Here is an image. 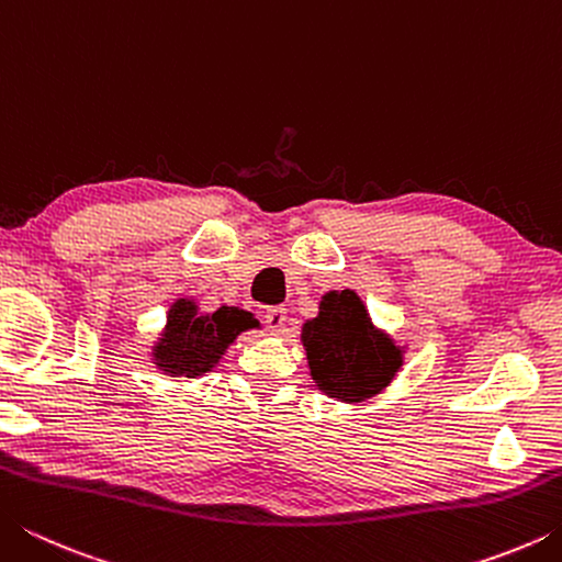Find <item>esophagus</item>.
Returning a JSON list of instances; mask_svg holds the SVG:
<instances>
[{
	"label": "esophagus",
	"instance_id": "obj_1",
	"mask_svg": "<svg viewBox=\"0 0 562 562\" xmlns=\"http://www.w3.org/2000/svg\"><path fill=\"white\" fill-rule=\"evenodd\" d=\"M284 322H288V310L284 307H270L265 312V325H268L270 331H280L284 327Z\"/></svg>",
	"mask_w": 562,
	"mask_h": 562
}]
</instances>
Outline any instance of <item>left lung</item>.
I'll use <instances>...</instances> for the list:
<instances>
[{
    "label": "left lung",
    "instance_id": "obj_1",
    "mask_svg": "<svg viewBox=\"0 0 562 562\" xmlns=\"http://www.w3.org/2000/svg\"><path fill=\"white\" fill-rule=\"evenodd\" d=\"M310 372L331 398L364 402L389 386L402 367V351L376 331L355 292H329L319 315L302 327Z\"/></svg>",
    "mask_w": 562,
    "mask_h": 562
}]
</instances>
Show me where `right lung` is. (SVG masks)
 <instances>
[{"label": "right lung", "mask_w": 562, "mask_h": 562, "mask_svg": "<svg viewBox=\"0 0 562 562\" xmlns=\"http://www.w3.org/2000/svg\"><path fill=\"white\" fill-rule=\"evenodd\" d=\"M250 327H258V319L245 310L221 307L213 315H198L195 302L178 300L168 312L166 335L154 347L156 364L168 376L195 379L211 372L227 345Z\"/></svg>", "instance_id": "1"}]
</instances>
